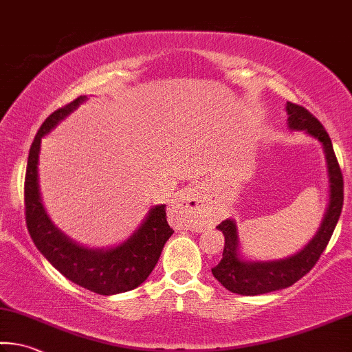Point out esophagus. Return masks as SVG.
<instances>
[{"instance_id": "34e87169", "label": "esophagus", "mask_w": 352, "mask_h": 352, "mask_svg": "<svg viewBox=\"0 0 352 352\" xmlns=\"http://www.w3.org/2000/svg\"><path fill=\"white\" fill-rule=\"evenodd\" d=\"M175 205L180 206L186 213L196 217L197 221H206L213 214V208L205 199L204 191L200 186H186L175 196Z\"/></svg>"}]
</instances>
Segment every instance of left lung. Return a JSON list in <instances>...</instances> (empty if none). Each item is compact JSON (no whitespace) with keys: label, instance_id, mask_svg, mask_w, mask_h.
<instances>
[{"label":"left lung","instance_id":"left-lung-1","mask_svg":"<svg viewBox=\"0 0 352 352\" xmlns=\"http://www.w3.org/2000/svg\"><path fill=\"white\" fill-rule=\"evenodd\" d=\"M288 126L292 130H302L307 135L318 139L322 144L327 161L329 183H331V196L329 205L318 228L316 235L310 239L304 249L288 258L272 261H246L239 256V243L236 224L233 219H226L217 226L226 236L222 258L211 272L228 292L243 294V296H256L292 287L299 278H302L315 263L320 260L322 250L331 239L338 217L343 208V174L340 169L337 156L333 153L332 141L324 126L320 124L314 114L296 103H287Z\"/></svg>","mask_w":352,"mask_h":352}]
</instances>
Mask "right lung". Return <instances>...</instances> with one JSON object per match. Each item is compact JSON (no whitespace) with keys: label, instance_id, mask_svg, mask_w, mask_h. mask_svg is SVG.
Masks as SVG:
<instances>
[{"label":"right lung","instance_id":"obj_1","mask_svg":"<svg viewBox=\"0 0 352 352\" xmlns=\"http://www.w3.org/2000/svg\"><path fill=\"white\" fill-rule=\"evenodd\" d=\"M74 102L50 114L32 141L25 177V216L36 248L60 274L97 294H119L141 285L158 263L174 230L167 224L166 205L153 206L141 227L125 243L111 249H87L72 241L50 219L38 191V152L42 138L85 102Z\"/></svg>","mask_w":352,"mask_h":352}]
</instances>
